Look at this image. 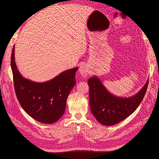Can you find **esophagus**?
Instances as JSON below:
<instances>
[{
  "mask_svg": "<svg viewBox=\"0 0 159 159\" xmlns=\"http://www.w3.org/2000/svg\"><path fill=\"white\" fill-rule=\"evenodd\" d=\"M80 74L83 77H86L89 74V68L87 64H81L79 68Z\"/></svg>",
  "mask_w": 159,
  "mask_h": 159,
  "instance_id": "obj_1",
  "label": "esophagus"
}]
</instances>
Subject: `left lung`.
<instances>
[{
	"label": "left lung",
	"mask_w": 159,
	"mask_h": 159,
	"mask_svg": "<svg viewBox=\"0 0 159 159\" xmlns=\"http://www.w3.org/2000/svg\"><path fill=\"white\" fill-rule=\"evenodd\" d=\"M148 81L137 94L125 98L109 93L96 76L90 78L88 83L91 113L103 125L111 126L121 122L131 115L141 103L148 88Z\"/></svg>",
	"instance_id": "8db88e82"
}]
</instances>
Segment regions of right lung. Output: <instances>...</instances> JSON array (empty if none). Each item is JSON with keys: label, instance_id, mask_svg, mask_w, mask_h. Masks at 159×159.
<instances>
[{"label": "right lung", "instance_id": "1", "mask_svg": "<svg viewBox=\"0 0 159 159\" xmlns=\"http://www.w3.org/2000/svg\"><path fill=\"white\" fill-rule=\"evenodd\" d=\"M14 90L23 109L31 117L40 123L56 122L64 115L66 101L75 84L78 68L68 70L43 83L23 78L14 60V46L11 60Z\"/></svg>", "mask_w": 159, "mask_h": 159}]
</instances>
